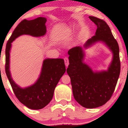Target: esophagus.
Wrapping results in <instances>:
<instances>
[{
	"instance_id": "34e87169",
	"label": "esophagus",
	"mask_w": 128,
	"mask_h": 128,
	"mask_svg": "<svg viewBox=\"0 0 128 128\" xmlns=\"http://www.w3.org/2000/svg\"><path fill=\"white\" fill-rule=\"evenodd\" d=\"M64 64H65L66 66H68V65H69V59H68L67 57H65L64 58Z\"/></svg>"
}]
</instances>
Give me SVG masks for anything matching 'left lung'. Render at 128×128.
I'll return each instance as SVG.
<instances>
[{
  "label": "left lung",
  "mask_w": 128,
  "mask_h": 128,
  "mask_svg": "<svg viewBox=\"0 0 128 128\" xmlns=\"http://www.w3.org/2000/svg\"><path fill=\"white\" fill-rule=\"evenodd\" d=\"M97 28L95 36L84 45L87 49L101 42L112 54L107 70L93 71L84 62L85 54L82 46L69 50V64L67 73L70 78L73 94L78 104L86 108H95L106 104L111 98L118 82L120 70V49L108 24L97 17L89 16Z\"/></svg>",
  "instance_id": "1"
}]
</instances>
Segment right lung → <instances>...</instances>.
Instances as JSON below:
<instances>
[{
	"label": "right lung",
	"instance_id": "right-lung-1",
	"mask_svg": "<svg viewBox=\"0 0 128 128\" xmlns=\"http://www.w3.org/2000/svg\"><path fill=\"white\" fill-rule=\"evenodd\" d=\"M46 18L38 17L31 20H24L17 26L8 40L6 47V73L14 92L19 101L32 110L44 108L52 100L54 90L66 68L63 59H45L43 61L41 72L37 80L32 85L25 88L17 85L12 78L10 71V52L12 43L22 35L39 37L46 32Z\"/></svg>",
	"mask_w": 128,
	"mask_h": 128
}]
</instances>
